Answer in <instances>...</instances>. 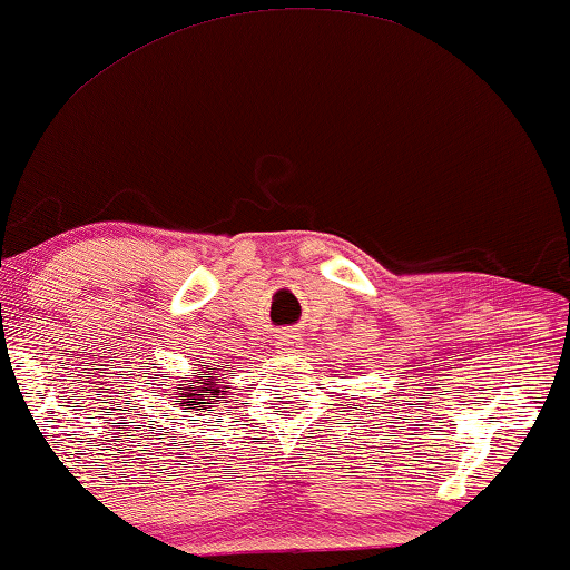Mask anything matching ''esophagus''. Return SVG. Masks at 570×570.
I'll return each mask as SVG.
<instances>
[{
  "label": "esophagus",
  "mask_w": 570,
  "mask_h": 570,
  "mask_svg": "<svg viewBox=\"0 0 570 570\" xmlns=\"http://www.w3.org/2000/svg\"><path fill=\"white\" fill-rule=\"evenodd\" d=\"M295 346H298V340H295V334H279L277 336V350L279 352H293Z\"/></svg>",
  "instance_id": "obj_1"
}]
</instances>
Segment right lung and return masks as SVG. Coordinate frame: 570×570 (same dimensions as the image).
<instances>
[{
    "label": "right lung",
    "mask_w": 570,
    "mask_h": 570,
    "mask_svg": "<svg viewBox=\"0 0 570 570\" xmlns=\"http://www.w3.org/2000/svg\"><path fill=\"white\" fill-rule=\"evenodd\" d=\"M213 373H216V367H208V373H205V375L200 377L203 383L179 387L177 399L183 401L187 409H195V411H200L203 403H210V401H216V399H224L226 391H220V387L216 385V377H213ZM218 381H220V377H218Z\"/></svg>",
    "instance_id": "obj_1"
}]
</instances>
